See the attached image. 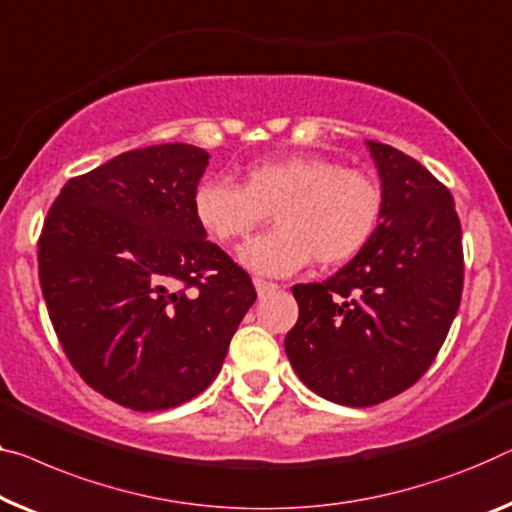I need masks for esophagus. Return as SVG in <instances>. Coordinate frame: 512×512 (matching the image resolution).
<instances>
[{
  "mask_svg": "<svg viewBox=\"0 0 512 512\" xmlns=\"http://www.w3.org/2000/svg\"><path fill=\"white\" fill-rule=\"evenodd\" d=\"M253 282H255V289H257V294H259V296H264V294L273 292V289H278L276 282H271V280H264V278H255Z\"/></svg>",
  "mask_w": 512,
  "mask_h": 512,
  "instance_id": "34e87169",
  "label": "esophagus"
}]
</instances>
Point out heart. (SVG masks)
Segmentation results:
<instances>
[{"instance_id": "1", "label": "heart", "mask_w": 512, "mask_h": 512, "mask_svg": "<svg viewBox=\"0 0 512 512\" xmlns=\"http://www.w3.org/2000/svg\"><path fill=\"white\" fill-rule=\"evenodd\" d=\"M193 213L225 246L246 241L273 213L278 227L250 241L241 262L266 276H289L312 259L324 269L352 262L377 234L384 190L370 172L299 154L250 165L241 186L218 177L200 181Z\"/></svg>"}]
</instances>
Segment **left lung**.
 Wrapping results in <instances>:
<instances>
[{
  "instance_id": "obj_1",
  "label": "left lung",
  "mask_w": 512,
  "mask_h": 512,
  "mask_svg": "<svg viewBox=\"0 0 512 512\" xmlns=\"http://www.w3.org/2000/svg\"><path fill=\"white\" fill-rule=\"evenodd\" d=\"M368 144L384 190L377 234L333 278L292 287L299 319L285 338L303 384L347 407L391 400L425 375L464 285L451 190L395 147Z\"/></svg>"
}]
</instances>
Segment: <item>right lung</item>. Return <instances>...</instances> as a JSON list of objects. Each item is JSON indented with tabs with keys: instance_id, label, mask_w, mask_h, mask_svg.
<instances>
[{
	"instance_id": "add662e5",
	"label": "right lung",
	"mask_w": 512,
	"mask_h": 512,
	"mask_svg": "<svg viewBox=\"0 0 512 512\" xmlns=\"http://www.w3.org/2000/svg\"><path fill=\"white\" fill-rule=\"evenodd\" d=\"M193 144L126 151L64 183L38 236V280L75 372L135 411L179 407L220 372L257 292L207 241Z\"/></svg>"
}]
</instances>
